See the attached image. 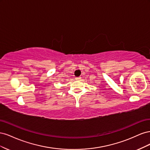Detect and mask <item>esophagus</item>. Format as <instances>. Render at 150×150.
Listing matches in <instances>:
<instances>
[{"label": "esophagus", "mask_w": 150, "mask_h": 150, "mask_svg": "<svg viewBox=\"0 0 150 150\" xmlns=\"http://www.w3.org/2000/svg\"><path fill=\"white\" fill-rule=\"evenodd\" d=\"M81 77H77V78H76V80H77V81H79V80H80L81 79Z\"/></svg>", "instance_id": "34e87169"}]
</instances>
